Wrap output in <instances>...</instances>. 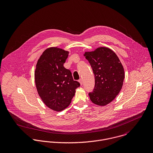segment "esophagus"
<instances>
[{"instance_id": "34e87169", "label": "esophagus", "mask_w": 153, "mask_h": 153, "mask_svg": "<svg viewBox=\"0 0 153 153\" xmlns=\"http://www.w3.org/2000/svg\"><path fill=\"white\" fill-rule=\"evenodd\" d=\"M78 81H79V82L80 83L81 85H82V79H79Z\"/></svg>"}]
</instances>
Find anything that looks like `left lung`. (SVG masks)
<instances>
[{"instance_id": "8db88e82", "label": "left lung", "mask_w": 153, "mask_h": 153, "mask_svg": "<svg viewBox=\"0 0 153 153\" xmlns=\"http://www.w3.org/2000/svg\"><path fill=\"white\" fill-rule=\"evenodd\" d=\"M84 56L95 76V87L89 93L90 100L96 105H106L115 99L122 88L125 77L124 68L115 53L106 47L85 52Z\"/></svg>"}]
</instances>
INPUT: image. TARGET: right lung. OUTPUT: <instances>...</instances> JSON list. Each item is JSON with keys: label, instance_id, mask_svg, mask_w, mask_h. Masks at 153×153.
Segmentation results:
<instances>
[{"label": "right lung", "instance_id": "add662e5", "mask_svg": "<svg viewBox=\"0 0 153 153\" xmlns=\"http://www.w3.org/2000/svg\"><path fill=\"white\" fill-rule=\"evenodd\" d=\"M68 51L57 47L46 49L38 61L35 81L39 95L49 108L61 111L69 106L80 84L64 66Z\"/></svg>", "mask_w": 153, "mask_h": 153}]
</instances>
